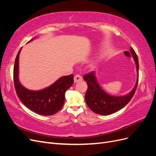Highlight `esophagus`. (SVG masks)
I'll use <instances>...</instances> for the list:
<instances>
[{"label":"esophagus","instance_id":"obj_1","mask_svg":"<svg viewBox=\"0 0 156 156\" xmlns=\"http://www.w3.org/2000/svg\"><path fill=\"white\" fill-rule=\"evenodd\" d=\"M82 80H83V78L80 75L77 74L76 75H75V77H74V82L75 83H78L79 81H81Z\"/></svg>","mask_w":156,"mask_h":156}]
</instances>
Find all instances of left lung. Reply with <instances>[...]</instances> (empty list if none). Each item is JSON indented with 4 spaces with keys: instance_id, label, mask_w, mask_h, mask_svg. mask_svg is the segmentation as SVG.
I'll return each mask as SVG.
<instances>
[{
    "instance_id": "8db88e82",
    "label": "left lung",
    "mask_w": 156,
    "mask_h": 156,
    "mask_svg": "<svg viewBox=\"0 0 156 156\" xmlns=\"http://www.w3.org/2000/svg\"><path fill=\"white\" fill-rule=\"evenodd\" d=\"M130 52L136 64L137 78L134 88L126 95L114 96L107 94L99 84L95 72H92L84 75V80L87 81L88 85V89L85 94V101L88 107L94 112L101 115L113 114L124 107L133 98L138 85L139 61L137 56L132 48H130Z\"/></svg>"
}]
</instances>
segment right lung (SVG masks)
<instances>
[{"label": "right lung", "instance_id": "1", "mask_svg": "<svg viewBox=\"0 0 156 156\" xmlns=\"http://www.w3.org/2000/svg\"><path fill=\"white\" fill-rule=\"evenodd\" d=\"M21 49L17 55L13 68L14 85L17 96L23 104L33 112L44 116L53 115L62 107L65 92L73 83V75L71 74L60 77L49 87L40 90L26 88L19 80V58Z\"/></svg>", "mask_w": 156, "mask_h": 156}]
</instances>
